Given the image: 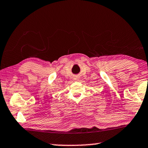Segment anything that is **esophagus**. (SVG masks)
Listing matches in <instances>:
<instances>
[{
	"label": "esophagus",
	"instance_id": "34e87169",
	"mask_svg": "<svg viewBox=\"0 0 148 148\" xmlns=\"http://www.w3.org/2000/svg\"><path fill=\"white\" fill-rule=\"evenodd\" d=\"M76 80H78V78H76Z\"/></svg>",
	"mask_w": 148,
	"mask_h": 148
}]
</instances>
